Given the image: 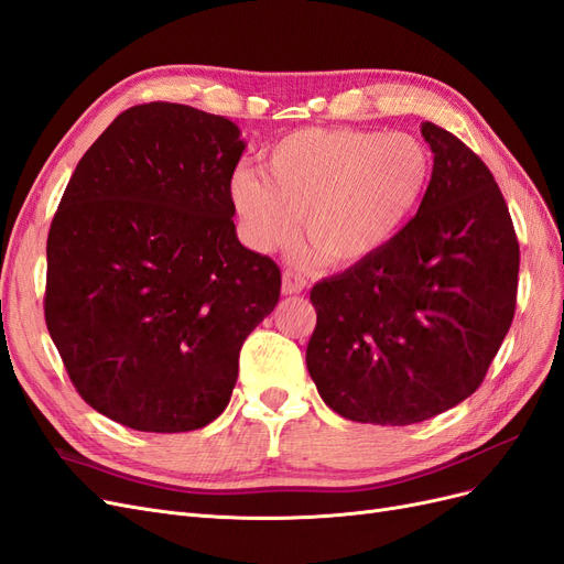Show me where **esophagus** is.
I'll list each match as a JSON object with an SVG mask.
<instances>
[{"mask_svg":"<svg viewBox=\"0 0 564 564\" xmlns=\"http://www.w3.org/2000/svg\"><path fill=\"white\" fill-rule=\"evenodd\" d=\"M303 289H305V280L299 275V272L284 270V275H282V294L284 296H294V294H301Z\"/></svg>","mask_w":564,"mask_h":564,"instance_id":"obj_1","label":"esophagus"}]
</instances>
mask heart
<instances>
[{
  "instance_id": "obj_1",
  "label": "heart",
  "mask_w": 564,
  "mask_h": 564,
  "mask_svg": "<svg viewBox=\"0 0 564 564\" xmlns=\"http://www.w3.org/2000/svg\"><path fill=\"white\" fill-rule=\"evenodd\" d=\"M435 158L416 135L299 129L265 155V174L240 166L230 202L251 247L275 251L305 235L332 263L373 259L412 224L431 193Z\"/></svg>"
}]
</instances>
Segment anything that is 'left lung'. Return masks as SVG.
Segmentation results:
<instances>
[{
	"mask_svg": "<svg viewBox=\"0 0 564 564\" xmlns=\"http://www.w3.org/2000/svg\"><path fill=\"white\" fill-rule=\"evenodd\" d=\"M421 133L435 178L416 218L373 259L311 289L305 365L350 421L409 425L464 402L516 315L520 247L497 181L454 133L433 122Z\"/></svg>",
	"mask_w": 564,
	"mask_h": 564,
	"instance_id": "obj_1",
	"label": "left lung"
}]
</instances>
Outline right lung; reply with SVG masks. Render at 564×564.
Returning <instances> with one entry per match:
<instances>
[{
  "label": "right lung",
  "instance_id": "1",
  "mask_svg": "<svg viewBox=\"0 0 564 564\" xmlns=\"http://www.w3.org/2000/svg\"><path fill=\"white\" fill-rule=\"evenodd\" d=\"M240 135L191 106H133L84 152L51 224V340L84 402L127 429L212 423L278 305L280 268L232 224Z\"/></svg>",
  "mask_w": 564,
  "mask_h": 564
}]
</instances>
